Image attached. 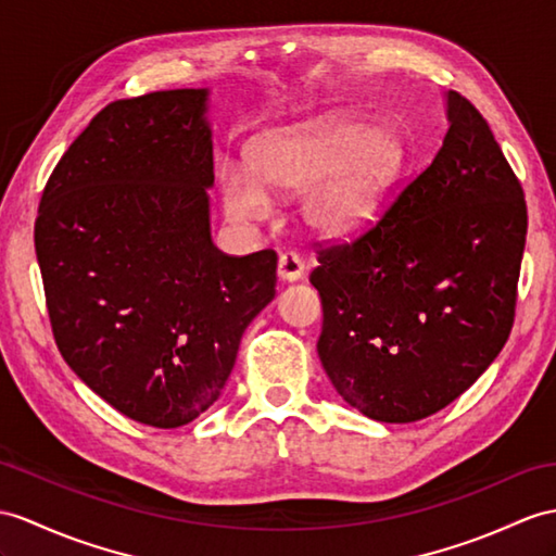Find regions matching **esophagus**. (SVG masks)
<instances>
[{"label": "esophagus", "mask_w": 556, "mask_h": 556, "mask_svg": "<svg viewBox=\"0 0 556 556\" xmlns=\"http://www.w3.org/2000/svg\"><path fill=\"white\" fill-rule=\"evenodd\" d=\"M278 276L282 280H300L304 276V262L296 252H282L278 260Z\"/></svg>", "instance_id": "34e87169"}]
</instances>
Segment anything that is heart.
I'll return each instance as SVG.
<instances>
[{
	"mask_svg": "<svg viewBox=\"0 0 556 556\" xmlns=\"http://www.w3.org/2000/svg\"><path fill=\"white\" fill-rule=\"evenodd\" d=\"M408 141L399 127L375 131L368 117L325 115L268 134L252 162L228 160L222 169L224 205L240 224L262 222L270 192L296 193L304 222L320 233H342L368 219L408 167Z\"/></svg>",
	"mask_w": 556,
	"mask_h": 556,
	"instance_id": "b5f03b06",
	"label": "heart"
}]
</instances>
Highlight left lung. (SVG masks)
I'll list each match as a JSON object with an SVG mask.
<instances>
[{
	"mask_svg": "<svg viewBox=\"0 0 556 556\" xmlns=\"http://www.w3.org/2000/svg\"><path fill=\"white\" fill-rule=\"evenodd\" d=\"M439 153L356 238L318 245V356L349 405L417 422L479 380L517 311L523 188L489 122L448 91Z\"/></svg>",
	"mask_w": 556,
	"mask_h": 556,
	"instance_id": "8db88e82",
	"label": "left lung"
}]
</instances>
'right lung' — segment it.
Returning <instances> with one entry per match:
<instances>
[{"label":"right lung","mask_w":556,"mask_h":556,"mask_svg":"<svg viewBox=\"0 0 556 556\" xmlns=\"http://www.w3.org/2000/svg\"><path fill=\"white\" fill-rule=\"evenodd\" d=\"M205 89L108 103L53 167L35 252L53 340L115 410L157 429L219 399L252 318L276 296L274 250L210 236Z\"/></svg>","instance_id":"obj_1"}]
</instances>
